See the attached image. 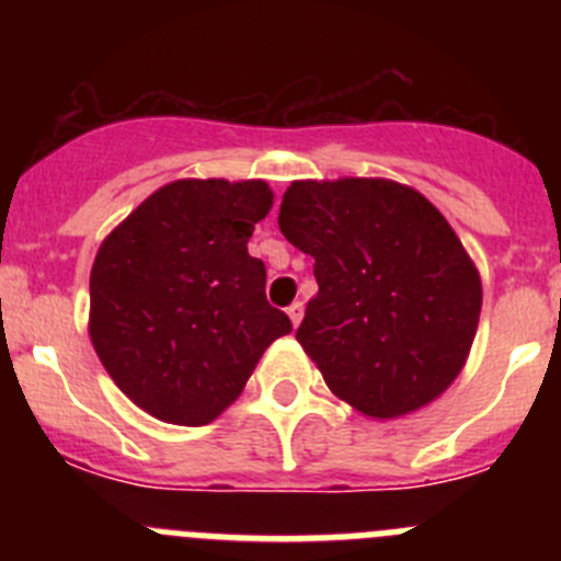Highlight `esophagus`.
<instances>
[{"label":"esophagus","mask_w":561,"mask_h":561,"mask_svg":"<svg viewBox=\"0 0 561 561\" xmlns=\"http://www.w3.org/2000/svg\"><path fill=\"white\" fill-rule=\"evenodd\" d=\"M287 317H290L293 328H298V325H301V320H304V304H301V301L290 304V307H287Z\"/></svg>","instance_id":"1"}]
</instances>
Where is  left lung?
I'll use <instances>...</instances> for the list:
<instances>
[{
    "mask_svg": "<svg viewBox=\"0 0 561 561\" xmlns=\"http://www.w3.org/2000/svg\"><path fill=\"white\" fill-rule=\"evenodd\" d=\"M279 230L314 257L296 339L333 396L371 421L410 415L467 364L483 285L448 219L390 179L293 181Z\"/></svg>",
    "mask_w": 561,
    "mask_h": 561,
    "instance_id": "8db88e82",
    "label": "left lung"
}]
</instances>
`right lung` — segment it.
<instances>
[{"label":"right lung","mask_w":561,"mask_h":561,"mask_svg":"<svg viewBox=\"0 0 561 561\" xmlns=\"http://www.w3.org/2000/svg\"><path fill=\"white\" fill-rule=\"evenodd\" d=\"M274 206L265 181L179 179L105 236L89 276V336L133 404L206 426L241 396L290 317L265 301L249 239Z\"/></svg>","instance_id":"add662e5"}]
</instances>
